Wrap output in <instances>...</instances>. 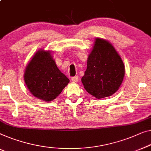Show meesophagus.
I'll use <instances>...</instances> for the list:
<instances>
[{"instance_id": "1", "label": "esophagus", "mask_w": 151, "mask_h": 151, "mask_svg": "<svg viewBox=\"0 0 151 151\" xmlns=\"http://www.w3.org/2000/svg\"><path fill=\"white\" fill-rule=\"evenodd\" d=\"M71 81L73 82H76L78 81V76H73L71 78Z\"/></svg>"}]
</instances>
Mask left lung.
Instances as JSON below:
<instances>
[{"label":"left lung","mask_w":151,"mask_h":151,"mask_svg":"<svg viewBox=\"0 0 151 151\" xmlns=\"http://www.w3.org/2000/svg\"><path fill=\"white\" fill-rule=\"evenodd\" d=\"M124 66L113 45L97 38L87 60L82 82L86 91L97 99L110 97L121 86Z\"/></svg>","instance_id":"8db88e82"}]
</instances>
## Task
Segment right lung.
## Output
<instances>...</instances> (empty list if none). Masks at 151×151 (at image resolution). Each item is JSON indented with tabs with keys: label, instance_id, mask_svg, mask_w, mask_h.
<instances>
[{
	"label": "right lung",
	"instance_id": "obj_1",
	"mask_svg": "<svg viewBox=\"0 0 151 151\" xmlns=\"http://www.w3.org/2000/svg\"><path fill=\"white\" fill-rule=\"evenodd\" d=\"M28 90L43 101H52L60 95L69 82L61 73L49 51L39 50L28 63L24 73Z\"/></svg>",
	"mask_w": 151,
	"mask_h": 151
}]
</instances>
